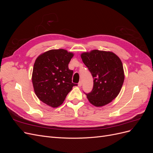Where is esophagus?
I'll use <instances>...</instances> for the list:
<instances>
[{
  "mask_svg": "<svg viewBox=\"0 0 153 153\" xmlns=\"http://www.w3.org/2000/svg\"><path fill=\"white\" fill-rule=\"evenodd\" d=\"M82 82H81V81H80L79 82H78V85L79 86V87H81L82 86Z\"/></svg>",
  "mask_w": 153,
  "mask_h": 153,
  "instance_id": "1",
  "label": "esophagus"
}]
</instances>
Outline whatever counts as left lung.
Listing matches in <instances>:
<instances>
[{
	"mask_svg": "<svg viewBox=\"0 0 153 153\" xmlns=\"http://www.w3.org/2000/svg\"><path fill=\"white\" fill-rule=\"evenodd\" d=\"M81 58L94 80L92 90L85 93L88 100L96 106L110 103L118 96L124 80L121 59L113 52L98 50L83 53Z\"/></svg>",
	"mask_w": 153,
	"mask_h": 153,
	"instance_id": "1",
	"label": "left lung"
}]
</instances>
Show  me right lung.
I'll list each match as a JSON object with an SVG mask.
<instances>
[{
    "label": "right lung",
    "mask_w": 153,
    "mask_h": 153,
    "mask_svg": "<svg viewBox=\"0 0 153 153\" xmlns=\"http://www.w3.org/2000/svg\"><path fill=\"white\" fill-rule=\"evenodd\" d=\"M73 53L64 49L50 50L36 59L32 81L34 92L43 103L58 107L77 84L72 82L73 71L68 64Z\"/></svg>",
    "instance_id": "obj_1"
}]
</instances>
